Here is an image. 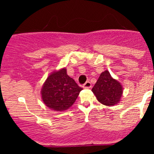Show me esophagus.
Listing matches in <instances>:
<instances>
[{
  "label": "esophagus",
  "instance_id": "34e87169",
  "mask_svg": "<svg viewBox=\"0 0 154 154\" xmlns=\"http://www.w3.org/2000/svg\"><path fill=\"white\" fill-rule=\"evenodd\" d=\"M83 88H91V83L89 81H88V82H86L84 85H83Z\"/></svg>",
  "mask_w": 154,
  "mask_h": 154
}]
</instances>
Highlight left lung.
I'll return each mask as SVG.
<instances>
[{
  "mask_svg": "<svg viewBox=\"0 0 154 154\" xmlns=\"http://www.w3.org/2000/svg\"><path fill=\"white\" fill-rule=\"evenodd\" d=\"M92 91L97 100L105 106H114L121 100L123 88L121 83L111 77L108 70L100 74Z\"/></svg>",
  "mask_w": 154,
  "mask_h": 154,
  "instance_id": "obj_1",
  "label": "left lung"
}]
</instances>
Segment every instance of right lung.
I'll use <instances>...</instances> for the list:
<instances>
[{"mask_svg": "<svg viewBox=\"0 0 154 154\" xmlns=\"http://www.w3.org/2000/svg\"><path fill=\"white\" fill-rule=\"evenodd\" d=\"M82 90L62 68L48 77L41 89L42 100L52 110L63 111L73 105Z\"/></svg>", "mask_w": 154, "mask_h": 154, "instance_id": "obj_1", "label": "right lung"}]
</instances>
